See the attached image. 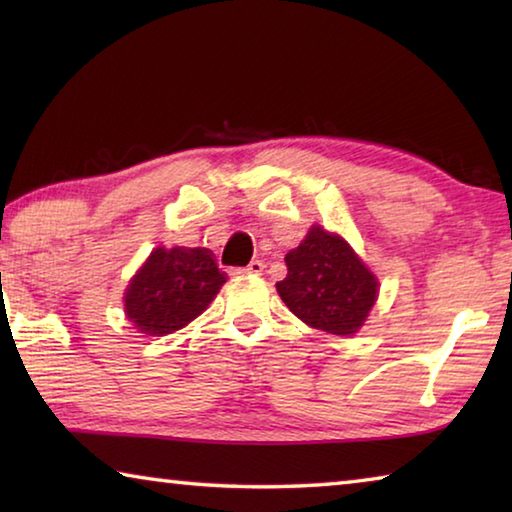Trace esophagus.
<instances>
[{
	"mask_svg": "<svg viewBox=\"0 0 512 512\" xmlns=\"http://www.w3.org/2000/svg\"><path fill=\"white\" fill-rule=\"evenodd\" d=\"M264 271V264L259 262V259H253V262H250L248 266H244V268H232V275H259Z\"/></svg>",
	"mask_w": 512,
	"mask_h": 512,
	"instance_id": "34e87169",
	"label": "esophagus"
}]
</instances>
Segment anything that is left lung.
<instances>
[{
  "mask_svg": "<svg viewBox=\"0 0 512 512\" xmlns=\"http://www.w3.org/2000/svg\"><path fill=\"white\" fill-rule=\"evenodd\" d=\"M284 262L289 273L275 287L302 323L336 336L366 323L379 282L343 237L314 225Z\"/></svg>",
  "mask_w": 512,
  "mask_h": 512,
  "instance_id": "left-lung-1",
  "label": "left lung"
}]
</instances>
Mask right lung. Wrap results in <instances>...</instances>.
<instances>
[{"instance_id":"add662e5","label":"right lung","mask_w":512,"mask_h":512,"mask_svg":"<svg viewBox=\"0 0 512 512\" xmlns=\"http://www.w3.org/2000/svg\"><path fill=\"white\" fill-rule=\"evenodd\" d=\"M207 248H155L124 293L126 316L137 332L164 336L192 323L223 287Z\"/></svg>"}]
</instances>
